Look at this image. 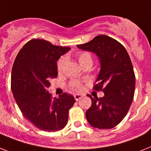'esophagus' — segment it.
<instances>
[{
  "mask_svg": "<svg viewBox=\"0 0 151 151\" xmlns=\"http://www.w3.org/2000/svg\"><path fill=\"white\" fill-rule=\"evenodd\" d=\"M83 96H84V95H83V94H76V95H74V98L76 101H78V99H80Z\"/></svg>",
  "mask_w": 151,
  "mask_h": 151,
  "instance_id": "34e87169",
  "label": "esophagus"
}]
</instances>
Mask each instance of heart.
<instances>
[{
	"label": "heart",
	"mask_w": 151,
	"mask_h": 151,
	"mask_svg": "<svg viewBox=\"0 0 151 151\" xmlns=\"http://www.w3.org/2000/svg\"><path fill=\"white\" fill-rule=\"evenodd\" d=\"M77 58H78V62L82 67L86 65L93 64V57H92L90 53L88 52H83L78 53V55H77ZM65 61H66V58L65 57H62L58 60V64H57V68H58V73H61L63 70L65 64ZM70 87L74 90H78V89H81L82 86L77 81H73L70 83Z\"/></svg>",
	"instance_id": "obj_1"
}]
</instances>
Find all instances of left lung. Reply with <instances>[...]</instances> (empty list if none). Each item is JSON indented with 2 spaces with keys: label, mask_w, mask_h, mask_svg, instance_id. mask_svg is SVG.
I'll return each instance as SVG.
<instances>
[{
  "label": "left lung",
  "mask_w": 151,
  "mask_h": 151,
  "mask_svg": "<svg viewBox=\"0 0 151 151\" xmlns=\"http://www.w3.org/2000/svg\"><path fill=\"white\" fill-rule=\"evenodd\" d=\"M77 47L96 54L100 64L93 88L103 90L104 96L88 95L92 105L86 112L87 120L98 129L115 127L125 117L134 99L135 75L129 55L119 42L104 35Z\"/></svg>",
  "instance_id": "8db88e82"
}]
</instances>
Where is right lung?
Segmentation results:
<instances>
[{"instance_id":"obj_1","label":"right lung","mask_w":151,"mask_h":151,"mask_svg":"<svg viewBox=\"0 0 151 151\" xmlns=\"http://www.w3.org/2000/svg\"><path fill=\"white\" fill-rule=\"evenodd\" d=\"M43 39H32L18 52L11 72V91L24 116L38 129L58 131L66 126L68 110L76 103L65 93L58 98L47 90L58 76L57 61L70 50Z\"/></svg>"}]
</instances>
